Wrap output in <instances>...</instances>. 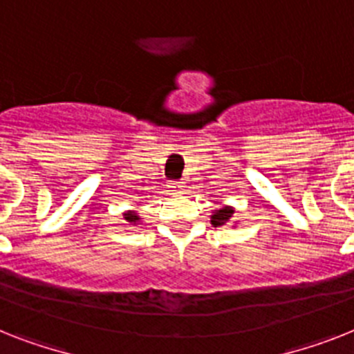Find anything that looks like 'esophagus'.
I'll use <instances>...</instances> for the list:
<instances>
[{"mask_svg": "<svg viewBox=\"0 0 354 354\" xmlns=\"http://www.w3.org/2000/svg\"><path fill=\"white\" fill-rule=\"evenodd\" d=\"M170 188L180 189V188H184V186H183V183H180V180H171V183H170Z\"/></svg>", "mask_w": 354, "mask_h": 354, "instance_id": "34e87169", "label": "esophagus"}]
</instances>
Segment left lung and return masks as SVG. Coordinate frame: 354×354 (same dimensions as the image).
Returning <instances> with one entry per match:
<instances>
[{
  "label": "left lung",
  "instance_id": "8db88e82",
  "mask_svg": "<svg viewBox=\"0 0 354 354\" xmlns=\"http://www.w3.org/2000/svg\"><path fill=\"white\" fill-rule=\"evenodd\" d=\"M233 213H235V209H233L232 206H224V208L221 209H215L212 215V224L215 227L224 226L226 223H230V218L233 217Z\"/></svg>",
  "mask_w": 354,
  "mask_h": 354
}]
</instances>
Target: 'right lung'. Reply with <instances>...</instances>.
<instances>
[{"label": "right lung", "instance_id": "add662e5", "mask_svg": "<svg viewBox=\"0 0 354 354\" xmlns=\"http://www.w3.org/2000/svg\"><path fill=\"white\" fill-rule=\"evenodd\" d=\"M124 221H127V223H130V224H139L141 217H139V215H137L133 209H130V212L124 213Z\"/></svg>", "mask_w": 354, "mask_h": 354}]
</instances>
